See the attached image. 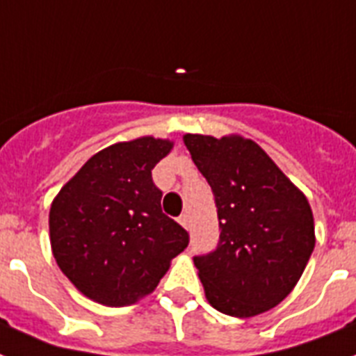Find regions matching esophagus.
Wrapping results in <instances>:
<instances>
[{
  "label": "esophagus",
  "instance_id": "obj_1",
  "mask_svg": "<svg viewBox=\"0 0 356 356\" xmlns=\"http://www.w3.org/2000/svg\"><path fill=\"white\" fill-rule=\"evenodd\" d=\"M179 225H181V227H184V228L190 227V218H188V213H183V216L179 218Z\"/></svg>",
  "mask_w": 356,
  "mask_h": 356
}]
</instances>
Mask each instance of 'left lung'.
I'll return each mask as SVG.
<instances>
[{"mask_svg": "<svg viewBox=\"0 0 356 356\" xmlns=\"http://www.w3.org/2000/svg\"><path fill=\"white\" fill-rule=\"evenodd\" d=\"M183 140L216 195L221 228L218 248L193 258L208 303L236 318L276 307L316 243L305 193L250 138L186 133Z\"/></svg>", "mask_w": 356, "mask_h": 356, "instance_id": "8db88e82", "label": "left lung"}]
</instances>
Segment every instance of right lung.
<instances>
[{
	"instance_id": "1",
	"label": "right lung",
	"mask_w": 356,
	"mask_h": 356,
	"mask_svg": "<svg viewBox=\"0 0 356 356\" xmlns=\"http://www.w3.org/2000/svg\"><path fill=\"white\" fill-rule=\"evenodd\" d=\"M173 140L144 135L100 149L56 193L49 236L58 267L97 303L124 307L155 291L188 232L161 210L152 181Z\"/></svg>"
}]
</instances>
